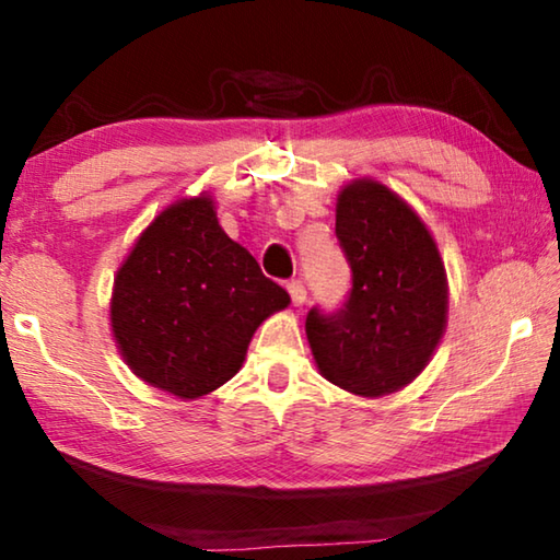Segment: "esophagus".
<instances>
[{"instance_id":"esophagus-1","label":"esophagus","mask_w":560,"mask_h":560,"mask_svg":"<svg viewBox=\"0 0 560 560\" xmlns=\"http://www.w3.org/2000/svg\"><path fill=\"white\" fill-rule=\"evenodd\" d=\"M287 289H289V293H291V303H293V306H303V303H306V287H303L301 279H291V281L287 283Z\"/></svg>"}]
</instances>
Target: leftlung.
I'll return each mask as SVG.
<instances>
[{"label":"left lung","instance_id":"8db88e82","mask_svg":"<svg viewBox=\"0 0 560 560\" xmlns=\"http://www.w3.org/2000/svg\"><path fill=\"white\" fill-rule=\"evenodd\" d=\"M336 236L350 291L336 311H308L316 365L348 393H395L422 373L447 324L438 244L420 217L375 179H355L338 195Z\"/></svg>","mask_w":560,"mask_h":560}]
</instances>
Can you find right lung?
<instances>
[{
  "label": "right lung",
  "instance_id": "1",
  "mask_svg": "<svg viewBox=\"0 0 560 560\" xmlns=\"http://www.w3.org/2000/svg\"><path fill=\"white\" fill-rule=\"evenodd\" d=\"M289 301L200 195L140 234L118 269L110 326L132 373L195 400L236 375L254 330Z\"/></svg>",
  "mask_w": 560,
  "mask_h": 560
}]
</instances>
